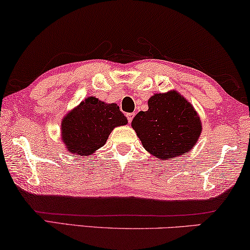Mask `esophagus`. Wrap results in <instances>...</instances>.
<instances>
[{
    "label": "esophagus",
    "mask_w": 250,
    "mask_h": 250,
    "mask_svg": "<svg viewBox=\"0 0 250 250\" xmlns=\"http://www.w3.org/2000/svg\"><path fill=\"white\" fill-rule=\"evenodd\" d=\"M133 117H135V114H133V113H126V119H128L129 124H131Z\"/></svg>",
    "instance_id": "esophagus-1"
}]
</instances>
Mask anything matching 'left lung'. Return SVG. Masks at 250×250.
Returning <instances> with one entry per match:
<instances>
[{"label": "left lung", "instance_id": "obj_1", "mask_svg": "<svg viewBox=\"0 0 250 250\" xmlns=\"http://www.w3.org/2000/svg\"><path fill=\"white\" fill-rule=\"evenodd\" d=\"M131 125L144 148L160 161L184 155L202 131L198 114L177 91L150 97L148 110L137 113Z\"/></svg>", "mask_w": 250, "mask_h": 250}]
</instances>
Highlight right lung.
I'll list each match as a JSON object with an SVG mask.
<instances>
[{
    "instance_id": "add662e5",
    "label": "right lung",
    "mask_w": 250,
    "mask_h": 250,
    "mask_svg": "<svg viewBox=\"0 0 250 250\" xmlns=\"http://www.w3.org/2000/svg\"><path fill=\"white\" fill-rule=\"evenodd\" d=\"M128 124L117 104L88 97L62 121V139L70 153L90 155L106 142L112 130Z\"/></svg>"
}]
</instances>
